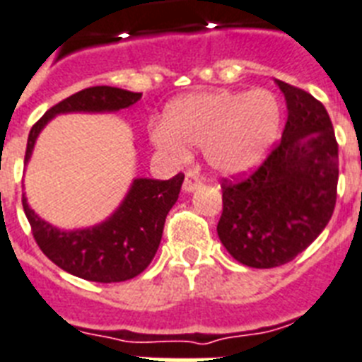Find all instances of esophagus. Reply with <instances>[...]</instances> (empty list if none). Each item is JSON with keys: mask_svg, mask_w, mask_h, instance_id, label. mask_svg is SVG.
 <instances>
[{"mask_svg": "<svg viewBox=\"0 0 362 362\" xmlns=\"http://www.w3.org/2000/svg\"><path fill=\"white\" fill-rule=\"evenodd\" d=\"M202 186L201 178L195 175V173H186V178H184V186H182V189L186 191V193H193L195 189H199V187Z\"/></svg>", "mask_w": 362, "mask_h": 362, "instance_id": "obj_1", "label": "esophagus"}]
</instances>
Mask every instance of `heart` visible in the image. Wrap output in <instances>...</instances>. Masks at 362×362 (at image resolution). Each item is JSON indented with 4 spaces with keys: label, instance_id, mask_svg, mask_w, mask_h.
<instances>
[{
    "label": "heart",
    "instance_id": "heart-1",
    "mask_svg": "<svg viewBox=\"0 0 362 362\" xmlns=\"http://www.w3.org/2000/svg\"><path fill=\"white\" fill-rule=\"evenodd\" d=\"M281 107L273 93L214 90L175 100L163 124L152 130L156 151L175 161L189 158L187 145H202L208 167L217 175L255 171L279 137Z\"/></svg>",
    "mask_w": 362,
    "mask_h": 362
}]
</instances>
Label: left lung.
Masks as SVG:
<instances>
[{"mask_svg":"<svg viewBox=\"0 0 362 362\" xmlns=\"http://www.w3.org/2000/svg\"><path fill=\"white\" fill-rule=\"evenodd\" d=\"M286 100L283 139L243 180H223L217 236L232 258L267 269L290 262L327 227L337 202L339 145L324 104L275 79Z\"/></svg>","mask_w":362,"mask_h":362,"instance_id":"8db88e82","label":"left lung"}]
</instances>
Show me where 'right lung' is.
<instances>
[{
	"label": "right lung",
	"mask_w": 362,
	"mask_h": 362,
	"mask_svg": "<svg viewBox=\"0 0 362 362\" xmlns=\"http://www.w3.org/2000/svg\"><path fill=\"white\" fill-rule=\"evenodd\" d=\"M141 100V93L119 87H89L64 98L31 128L25 165L31 160L38 134L49 120L63 113H115ZM184 175L169 180L135 178L130 189L105 221L95 227L61 230L38 217L22 197L23 211L40 251L64 272L93 283H122L137 277L152 262L160 247L165 217L175 206Z\"/></svg>",
	"instance_id": "right-lung-1"
}]
</instances>
